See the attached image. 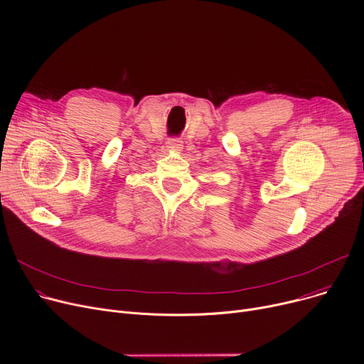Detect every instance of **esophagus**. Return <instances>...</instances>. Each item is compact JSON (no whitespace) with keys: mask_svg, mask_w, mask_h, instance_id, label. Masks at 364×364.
I'll return each instance as SVG.
<instances>
[{"mask_svg":"<svg viewBox=\"0 0 364 364\" xmlns=\"http://www.w3.org/2000/svg\"><path fill=\"white\" fill-rule=\"evenodd\" d=\"M166 147L168 150H172V151H180L183 149V141L180 139H171L168 140Z\"/></svg>","mask_w":364,"mask_h":364,"instance_id":"34e87169","label":"esophagus"}]
</instances>
